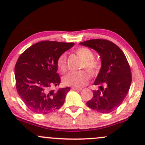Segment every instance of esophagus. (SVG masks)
<instances>
[{"instance_id": "obj_1", "label": "esophagus", "mask_w": 145, "mask_h": 145, "mask_svg": "<svg viewBox=\"0 0 145 145\" xmlns=\"http://www.w3.org/2000/svg\"><path fill=\"white\" fill-rule=\"evenodd\" d=\"M71 90H77V91H80L82 90V88H75V87H73V88H71Z\"/></svg>"}]
</instances>
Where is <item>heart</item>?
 Segmentation results:
<instances>
[{
  "label": "heart",
  "instance_id": "b5f03b06",
  "mask_svg": "<svg viewBox=\"0 0 145 145\" xmlns=\"http://www.w3.org/2000/svg\"><path fill=\"white\" fill-rule=\"evenodd\" d=\"M75 53L84 61L82 67L85 68L92 76H95L100 70V63L94 59V53L90 49L86 47H80L75 51ZM57 68L61 72L67 71V57L62 54L59 57L57 63ZM89 80V74L85 71L71 72L63 78V84L66 86L81 88L85 86Z\"/></svg>",
  "mask_w": 145,
  "mask_h": 145
}]
</instances>
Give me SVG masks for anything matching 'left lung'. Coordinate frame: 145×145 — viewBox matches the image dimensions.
<instances>
[{"mask_svg": "<svg viewBox=\"0 0 145 145\" xmlns=\"http://www.w3.org/2000/svg\"><path fill=\"white\" fill-rule=\"evenodd\" d=\"M80 45L94 49L100 55L102 66L94 84L93 97L87 102L89 108L109 114L121 104L131 84V69L123 52L118 45L106 39H90Z\"/></svg>", "mask_w": 145, "mask_h": 145, "instance_id": "left-lung-1", "label": "left lung"}]
</instances>
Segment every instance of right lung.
Instances as JSON below:
<instances>
[{
	"mask_svg": "<svg viewBox=\"0 0 145 145\" xmlns=\"http://www.w3.org/2000/svg\"><path fill=\"white\" fill-rule=\"evenodd\" d=\"M74 43L43 41L22 53L15 65L18 94L32 112L47 114L59 110L65 102L69 87L51 90L61 82L57 60Z\"/></svg>",
	"mask_w": 145,
	"mask_h": 145,
	"instance_id": "add662e5",
	"label": "right lung"
}]
</instances>
